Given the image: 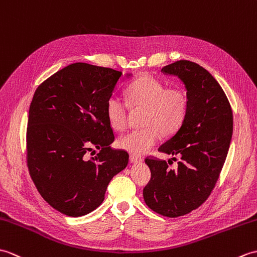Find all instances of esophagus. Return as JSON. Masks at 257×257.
I'll use <instances>...</instances> for the list:
<instances>
[{
	"mask_svg": "<svg viewBox=\"0 0 257 257\" xmlns=\"http://www.w3.org/2000/svg\"><path fill=\"white\" fill-rule=\"evenodd\" d=\"M130 162L136 164V163H141L142 162V157L140 155H135V154H131L130 155Z\"/></svg>",
	"mask_w": 257,
	"mask_h": 257,
	"instance_id": "1",
	"label": "esophagus"
}]
</instances>
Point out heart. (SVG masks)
<instances>
[{"instance_id": "b5f03b06", "label": "heart", "mask_w": 257, "mask_h": 257, "mask_svg": "<svg viewBox=\"0 0 257 257\" xmlns=\"http://www.w3.org/2000/svg\"><path fill=\"white\" fill-rule=\"evenodd\" d=\"M126 101L116 94L106 101L105 111L112 128L122 131L127 124L129 104L132 109H144L142 130L121 135L117 145L132 154H143L161 140L162 133L172 134L179 128L187 113V96L179 88L165 84L150 75L136 79L126 88Z\"/></svg>"}]
</instances>
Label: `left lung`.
Instances as JSON below:
<instances>
[{
    "label": "left lung",
    "instance_id": "8db88e82",
    "mask_svg": "<svg viewBox=\"0 0 257 257\" xmlns=\"http://www.w3.org/2000/svg\"><path fill=\"white\" fill-rule=\"evenodd\" d=\"M162 71L178 77L187 90L184 121L158 148L168 155H180V162L174 169L170 162L146 158L152 177L143 196L153 211L177 218L200 207L213 190L229 152L233 114L221 85L196 62L179 60Z\"/></svg>",
    "mask_w": 257,
    "mask_h": 257
}]
</instances>
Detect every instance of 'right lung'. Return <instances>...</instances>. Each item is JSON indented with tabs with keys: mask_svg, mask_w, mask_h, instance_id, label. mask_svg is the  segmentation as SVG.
Listing matches in <instances>:
<instances>
[{
	"mask_svg": "<svg viewBox=\"0 0 257 257\" xmlns=\"http://www.w3.org/2000/svg\"><path fill=\"white\" fill-rule=\"evenodd\" d=\"M121 76L111 68L76 62L34 93L26 134L28 170L44 200L66 215L98 208L111 179L127 166L128 154L110 146L114 134L105 111ZM92 146L100 153L88 160L85 154Z\"/></svg>",
	"mask_w": 257,
	"mask_h": 257,
	"instance_id": "1",
	"label": "right lung"
}]
</instances>
